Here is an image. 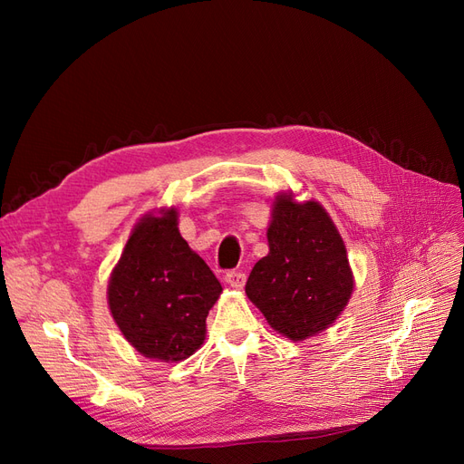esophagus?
<instances>
[{
	"label": "esophagus",
	"instance_id": "1",
	"mask_svg": "<svg viewBox=\"0 0 464 464\" xmlns=\"http://www.w3.org/2000/svg\"><path fill=\"white\" fill-rule=\"evenodd\" d=\"M224 283L230 285L232 288H244L246 275L240 273V271H228L227 276H224Z\"/></svg>",
	"mask_w": 464,
	"mask_h": 464
}]
</instances>
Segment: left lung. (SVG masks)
Instances as JSON below:
<instances>
[{"mask_svg":"<svg viewBox=\"0 0 464 464\" xmlns=\"http://www.w3.org/2000/svg\"><path fill=\"white\" fill-rule=\"evenodd\" d=\"M266 240L269 254L249 273L247 298L290 341L327 329L344 310L354 280L343 237L325 208L278 195Z\"/></svg>","mask_w":464,"mask_h":464,"instance_id":"left-lung-1","label":"left lung"}]
</instances>
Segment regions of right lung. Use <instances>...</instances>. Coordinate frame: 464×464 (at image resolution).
I'll list each match as a JSON object with an SVG mask.
<instances>
[{
    "mask_svg": "<svg viewBox=\"0 0 464 464\" xmlns=\"http://www.w3.org/2000/svg\"><path fill=\"white\" fill-rule=\"evenodd\" d=\"M222 286L179 236L178 213L133 228L108 285V304L128 343L147 358L179 362L205 341V321Z\"/></svg>",
    "mask_w": 464,
    "mask_h": 464,
    "instance_id": "obj_1",
    "label": "right lung"
}]
</instances>
